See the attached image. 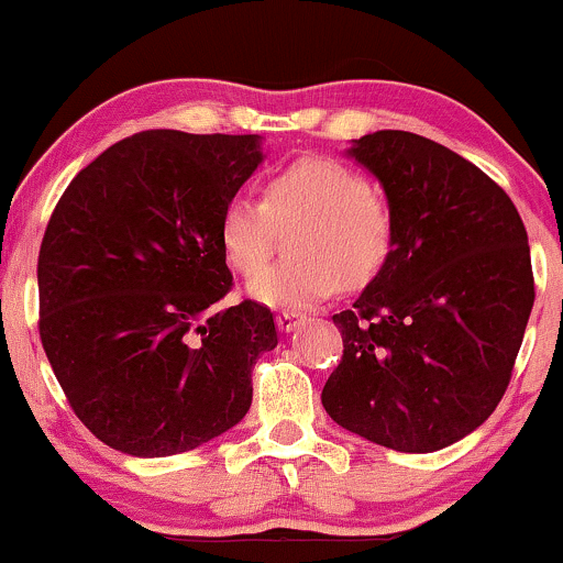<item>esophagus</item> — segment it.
Returning a JSON list of instances; mask_svg holds the SVG:
<instances>
[{"label":"esophagus","instance_id":"34e87169","mask_svg":"<svg viewBox=\"0 0 563 563\" xmlns=\"http://www.w3.org/2000/svg\"><path fill=\"white\" fill-rule=\"evenodd\" d=\"M303 322H307V314H301V312H290V309H286V312L277 314V328H280L283 333L296 331V328L303 325Z\"/></svg>","mask_w":563,"mask_h":563}]
</instances>
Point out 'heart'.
Returning a JSON list of instances; mask_svg holds the SVG:
<instances>
[{
  "label": "heart",
  "instance_id": "obj_1",
  "mask_svg": "<svg viewBox=\"0 0 563 563\" xmlns=\"http://www.w3.org/2000/svg\"><path fill=\"white\" fill-rule=\"evenodd\" d=\"M296 223L295 229L292 224ZM292 227L291 260L249 283L267 307L303 309L378 273L391 249V211L365 177L333 158H299L264 183V200L228 198L219 211V249L235 273L255 275L277 229Z\"/></svg>",
  "mask_w": 563,
  "mask_h": 563
}]
</instances>
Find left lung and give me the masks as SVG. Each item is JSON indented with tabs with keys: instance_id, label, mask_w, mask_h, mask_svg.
Returning <instances> with one entry per match:
<instances>
[{
	"instance_id": "obj_1",
	"label": "left lung",
	"mask_w": 563,
	"mask_h": 563,
	"mask_svg": "<svg viewBox=\"0 0 563 563\" xmlns=\"http://www.w3.org/2000/svg\"><path fill=\"white\" fill-rule=\"evenodd\" d=\"M346 156L384 190L391 249L333 314L344 357L322 407L380 448H450L508 389L534 303L525 222L487 174L421 134L380 129Z\"/></svg>"
}]
</instances>
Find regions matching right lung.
Segmentation results:
<instances>
[{
  "mask_svg": "<svg viewBox=\"0 0 563 563\" xmlns=\"http://www.w3.org/2000/svg\"><path fill=\"white\" fill-rule=\"evenodd\" d=\"M264 161L260 134L151 129L115 142L57 200L38 251V335L70 407L134 457L196 450L249 412L277 346L232 286L219 211Z\"/></svg>",
  "mask_w": 563,
  "mask_h": 563,
  "instance_id": "right-lung-1",
  "label": "right lung"
}]
</instances>
